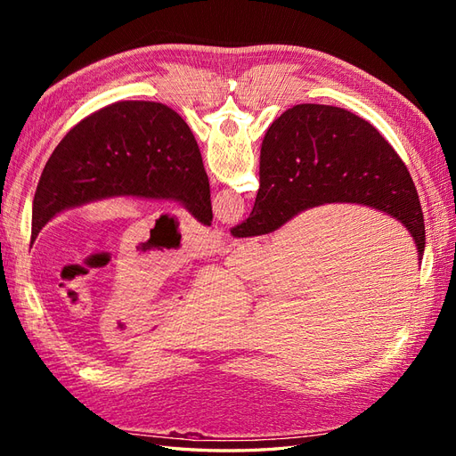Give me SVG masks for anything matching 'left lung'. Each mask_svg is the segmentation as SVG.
<instances>
[{"label":"left lung","instance_id":"left-lung-1","mask_svg":"<svg viewBox=\"0 0 456 456\" xmlns=\"http://www.w3.org/2000/svg\"><path fill=\"white\" fill-rule=\"evenodd\" d=\"M112 196L181 201L200 223L211 224L201 151L175 110L126 101L79 121L41 173L32 203V243L57 213Z\"/></svg>","mask_w":456,"mask_h":456}]
</instances>
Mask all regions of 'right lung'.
Returning a JSON list of instances; mask_svg holds the SVG:
<instances>
[{
  "instance_id": "right-lung-1",
  "label": "right lung",
  "mask_w": 456,
  "mask_h": 456,
  "mask_svg": "<svg viewBox=\"0 0 456 456\" xmlns=\"http://www.w3.org/2000/svg\"><path fill=\"white\" fill-rule=\"evenodd\" d=\"M323 203H362L392 215L411 232L422 260V207L395 150L348 110L298 104L275 119L262 141L256 201L232 236H262Z\"/></svg>"
}]
</instances>
